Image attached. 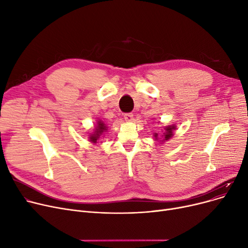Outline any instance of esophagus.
Returning a JSON list of instances; mask_svg holds the SVG:
<instances>
[{
  "instance_id": "esophagus-1",
  "label": "esophagus",
  "mask_w": 248,
  "mask_h": 248,
  "mask_svg": "<svg viewBox=\"0 0 248 248\" xmlns=\"http://www.w3.org/2000/svg\"><path fill=\"white\" fill-rule=\"evenodd\" d=\"M124 120L127 122H132L134 120V114L132 112H126L124 114Z\"/></svg>"
}]
</instances>
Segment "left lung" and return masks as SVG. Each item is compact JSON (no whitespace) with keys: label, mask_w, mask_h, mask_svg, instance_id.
Returning <instances> with one entry per match:
<instances>
[{"label":"left lung","mask_w":248,"mask_h":248,"mask_svg":"<svg viewBox=\"0 0 248 248\" xmlns=\"http://www.w3.org/2000/svg\"><path fill=\"white\" fill-rule=\"evenodd\" d=\"M175 127L176 126H167L166 127V133L164 134V140H169V139H170L172 136H173V131H174V129H175ZM158 137V134H155V139H158L157 138Z\"/></svg>","instance_id":"left-lung-1"}]
</instances>
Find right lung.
Masks as SVG:
<instances>
[{
    "mask_svg": "<svg viewBox=\"0 0 248 248\" xmlns=\"http://www.w3.org/2000/svg\"><path fill=\"white\" fill-rule=\"evenodd\" d=\"M98 124H97V127H96V131L94 132V134L93 135H91V137L89 138L90 139V140L93 141V142H96V140L99 139V136L106 131L107 129V126L104 125V124L103 123H101V122H98L97 123Z\"/></svg>",
    "mask_w": 248,
    "mask_h": 248,
    "instance_id": "obj_1",
    "label": "right lung"
}]
</instances>
